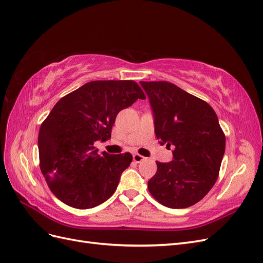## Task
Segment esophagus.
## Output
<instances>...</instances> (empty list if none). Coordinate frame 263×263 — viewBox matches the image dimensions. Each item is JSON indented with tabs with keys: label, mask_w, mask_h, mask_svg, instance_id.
Returning <instances> with one entry per match:
<instances>
[{
	"label": "esophagus",
	"mask_w": 263,
	"mask_h": 263,
	"mask_svg": "<svg viewBox=\"0 0 263 263\" xmlns=\"http://www.w3.org/2000/svg\"><path fill=\"white\" fill-rule=\"evenodd\" d=\"M133 159H134V161H135V162L139 163V162H141L142 160H145V157H144V156H141V155H139V154H135V155L133 156Z\"/></svg>",
	"instance_id": "1"
}]
</instances>
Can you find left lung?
Returning <instances> with one entry per match:
<instances>
[{
    "instance_id": "8db88e82",
    "label": "left lung",
    "mask_w": 263,
    "mask_h": 263,
    "mask_svg": "<svg viewBox=\"0 0 263 263\" xmlns=\"http://www.w3.org/2000/svg\"><path fill=\"white\" fill-rule=\"evenodd\" d=\"M148 95L159 144L173 148L171 162H158L148 181L156 200L186 209L208 194L218 178L226 138L205 101L165 81L140 82Z\"/></svg>"
}]
</instances>
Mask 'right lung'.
<instances>
[{"label":"right lung","mask_w":263,"mask_h":263,"mask_svg":"<svg viewBox=\"0 0 263 263\" xmlns=\"http://www.w3.org/2000/svg\"><path fill=\"white\" fill-rule=\"evenodd\" d=\"M146 97L132 80L87 82L53 106L38 135L41 170L54 196L79 210L113 195L133 156L99 154L98 140L110 138L119 110Z\"/></svg>","instance_id":"1"}]
</instances>
